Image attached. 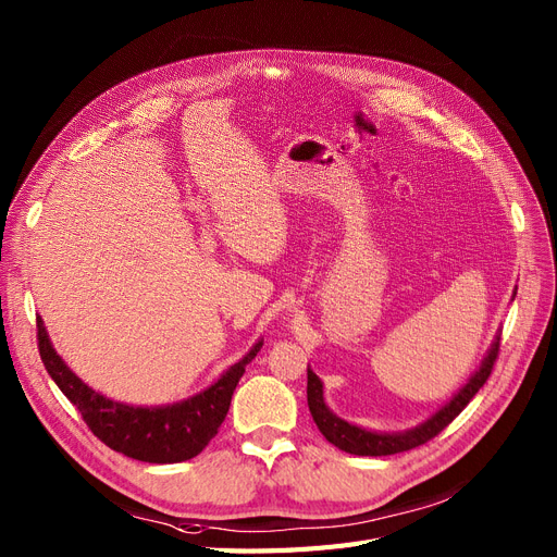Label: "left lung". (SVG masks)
I'll use <instances>...</instances> for the list:
<instances>
[{
	"mask_svg": "<svg viewBox=\"0 0 557 557\" xmlns=\"http://www.w3.org/2000/svg\"><path fill=\"white\" fill-rule=\"evenodd\" d=\"M497 356H499V335L495 337V343H493L488 356L483 358L479 372L472 376L468 384H465V388L458 391V396L448 405H444L435 417H430L425 423H421L414 430H407V433L380 435V433H370V430L356 428V425H351L343 419H337L333 411L326 407L324 391H321V382L312 370H308V405H310V411H312V419H314L317 428L321 430V435H324L333 446L343 448V451L354 454V456L403 454V451H409V448H417V446L430 442L433 437H437L442 430L448 423H451L465 407H468V403L476 396L479 388L488 382Z\"/></svg>",
	"mask_w": 557,
	"mask_h": 557,
	"instance_id": "left-lung-1",
	"label": "left lung"
}]
</instances>
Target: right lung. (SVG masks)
Masks as SVG:
<instances>
[{"label": "right lung", "instance_id": "obj_1", "mask_svg": "<svg viewBox=\"0 0 557 557\" xmlns=\"http://www.w3.org/2000/svg\"><path fill=\"white\" fill-rule=\"evenodd\" d=\"M37 345L48 374L106 446L143 462H183L199 456L218 435L245 366L259 354L263 343H257L243 361L231 366L222 380L199 396L169 407H129L99 396L52 349L41 317H37Z\"/></svg>", "mask_w": 557, "mask_h": 557}]
</instances>
